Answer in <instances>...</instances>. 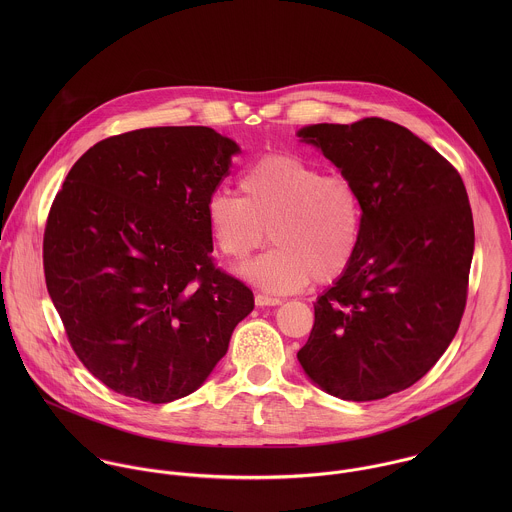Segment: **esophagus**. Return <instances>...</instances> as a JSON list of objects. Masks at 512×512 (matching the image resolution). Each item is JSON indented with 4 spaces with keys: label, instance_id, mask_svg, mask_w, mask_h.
I'll list each match as a JSON object with an SVG mask.
<instances>
[{
    "label": "esophagus",
    "instance_id": "1",
    "mask_svg": "<svg viewBox=\"0 0 512 512\" xmlns=\"http://www.w3.org/2000/svg\"><path fill=\"white\" fill-rule=\"evenodd\" d=\"M280 303H282L280 297H270V295H264V293H256V305H260V307L280 305Z\"/></svg>",
    "mask_w": 512,
    "mask_h": 512
}]
</instances>
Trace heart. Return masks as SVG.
<instances>
[{"instance_id": "heart-1", "label": "heart", "mask_w": 512, "mask_h": 512, "mask_svg": "<svg viewBox=\"0 0 512 512\" xmlns=\"http://www.w3.org/2000/svg\"><path fill=\"white\" fill-rule=\"evenodd\" d=\"M242 197L213 193L207 222L220 252L244 260L258 250L270 228L274 248L242 266L240 274L268 293L305 288L311 280H337L351 264L361 207L353 185L323 175L295 155H264L250 163L240 179Z\"/></svg>"}]
</instances>
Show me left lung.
<instances>
[{"mask_svg": "<svg viewBox=\"0 0 512 512\" xmlns=\"http://www.w3.org/2000/svg\"><path fill=\"white\" fill-rule=\"evenodd\" d=\"M297 136L341 169L363 209L355 256L313 303L297 361L341 400L386 398L436 365L459 329L475 246L463 179L434 147L382 118L315 124Z\"/></svg>", "mask_w": 512, "mask_h": 512, "instance_id": "left-lung-1", "label": "left lung"}]
</instances>
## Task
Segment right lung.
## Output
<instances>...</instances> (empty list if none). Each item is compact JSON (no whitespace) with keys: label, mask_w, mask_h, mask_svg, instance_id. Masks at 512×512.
I'll use <instances>...</instances> for the list:
<instances>
[{"label":"right lung","mask_w":512,"mask_h":512,"mask_svg":"<svg viewBox=\"0 0 512 512\" xmlns=\"http://www.w3.org/2000/svg\"><path fill=\"white\" fill-rule=\"evenodd\" d=\"M234 153L205 126L126 132L90 147L51 205L47 290L80 363L118 394L195 392L254 309L211 256L207 201Z\"/></svg>","instance_id":"add662e5"}]
</instances>
